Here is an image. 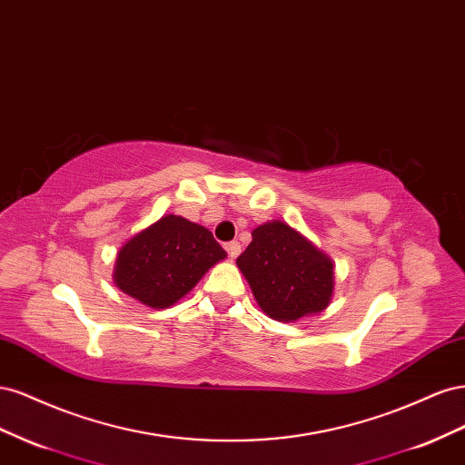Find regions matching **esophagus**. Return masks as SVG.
I'll use <instances>...</instances> for the list:
<instances>
[{
  "mask_svg": "<svg viewBox=\"0 0 465 465\" xmlns=\"http://www.w3.org/2000/svg\"><path fill=\"white\" fill-rule=\"evenodd\" d=\"M224 248H227V252H229V256L234 260L238 254H241V242H238V241H232V242H227V246H224Z\"/></svg>",
  "mask_w": 465,
  "mask_h": 465,
  "instance_id": "1",
  "label": "esophagus"
}]
</instances>
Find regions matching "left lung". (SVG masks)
I'll return each mask as SVG.
<instances>
[{"label":"left lung","instance_id":"obj_1","mask_svg":"<svg viewBox=\"0 0 465 465\" xmlns=\"http://www.w3.org/2000/svg\"><path fill=\"white\" fill-rule=\"evenodd\" d=\"M262 311L277 322H297L326 311L335 289V263L283 221L252 231L236 258Z\"/></svg>","mask_w":465,"mask_h":465}]
</instances>
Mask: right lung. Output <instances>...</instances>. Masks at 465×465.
<instances>
[{
	"label": "right lung",
	"instance_id": "right-lung-1",
	"mask_svg": "<svg viewBox=\"0 0 465 465\" xmlns=\"http://www.w3.org/2000/svg\"><path fill=\"white\" fill-rule=\"evenodd\" d=\"M227 258L209 229L180 215H164L118 250L114 285L149 308H168Z\"/></svg>",
	"mask_w": 465,
	"mask_h": 465
}]
</instances>
